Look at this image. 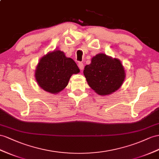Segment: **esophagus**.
I'll return each mask as SVG.
<instances>
[{"mask_svg": "<svg viewBox=\"0 0 159 159\" xmlns=\"http://www.w3.org/2000/svg\"><path fill=\"white\" fill-rule=\"evenodd\" d=\"M78 66H79V68H80V70H83V68H84V64H83V63H82V62H79Z\"/></svg>", "mask_w": 159, "mask_h": 159, "instance_id": "obj_1", "label": "esophagus"}]
</instances>
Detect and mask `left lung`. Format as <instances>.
<instances>
[{
    "instance_id": "1",
    "label": "left lung",
    "mask_w": 159,
    "mask_h": 159,
    "mask_svg": "<svg viewBox=\"0 0 159 159\" xmlns=\"http://www.w3.org/2000/svg\"><path fill=\"white\" fill-rule=\"evenodd\" d=\"M83 73L89 87L100 95L116 91L125 77L120 61L105 54L93 57L91 64L85 66Z\"/></svg>"
}]
</instances>
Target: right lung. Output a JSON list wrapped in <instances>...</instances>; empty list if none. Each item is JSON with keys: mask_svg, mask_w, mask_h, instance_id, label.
<instances>
[{"mask_svg": "<svg viewBox=\"0 0 159 159\" xmlns=\"http://www.w3.org/2000/svg\"><path fill=\"white\" fill-rule=\"evenodd\" d=\"M80 72L75 62L60 50L49 52L40 59L35 76L44 91L56 94L67 86L73 74Z\"/></svg>", "mask_w": 159, "mask_h": 159, "instance_id": "obj_1", "label": "right lung"}]
</instances>
